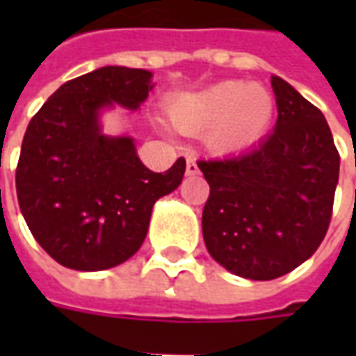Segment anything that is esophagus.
<instances>
[{
	"label": "esophagus",
	"mask_w": 356,
	"mask_h": 356,
	"mask_svg": "<svg viewBox=\"0 0 356 356\" xmlns=\"http://www.w3.org/2000/svg\"><path fill=\"white\" fill-rule=\"evenodd\" d=\"M198 173H200V170H198V163H196V160L188 158V160H186V175H188V177H193V175H198Z\"/></svg>",
	"instance_id": "esophagus-1"
}]
</instances>
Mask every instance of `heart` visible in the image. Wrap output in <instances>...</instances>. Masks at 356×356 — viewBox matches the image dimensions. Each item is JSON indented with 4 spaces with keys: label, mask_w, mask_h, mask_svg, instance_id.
<instances>
[{
    "label": "heart",
    "mask_w": 356,
    "mask_h": 356,
    "mask_svg": "<svg viewBox=\"0 0 356 356\" xmlns=\"http://www.w3.org/2000/svg\"><path fill=\"white\" fill-rule=\"evenodd\" d=\"M170 114L181 131H208L206 139L213 150L234 152L265 135L275 114V99L261 86L221 81L177 97Z\"/></svg>",
    "instance_id": "obj_1"
}]
</instances>
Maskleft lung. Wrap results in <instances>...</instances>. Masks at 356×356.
<instances>
[{"instance_id": "obj_1", "label": "left lung", "mask_w": 356, "mask_h": 356, "mask_svg": "<svg viewBox=\"0 0 356 356\" xmlns=\"http://www.w3.org/2000/svg\"><path fill=\"white\" fill-rule=\"evenodd\" d=\"M275 131L246 152L198 160L209 185L202 232L234 275L273 280L307 261L326 236L339 152L328 122L278 76Z\"/></svg>"}]
</instances>
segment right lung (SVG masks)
<instances>
[{
  "instance_id": "1",
  "label": "right lung",
  "mask_w": 356,
  "mask_h": 356,
  "mask_svg": "<svg viewBox=\"0 0 356 356\" xmlns=\"http://www.w3.org/2000/svg\"><path fill=\"white\" fill-rule=\"evenodd\" d=\"M152 74L102 66L66 81L30 120L17 165V198L38 244L63 267L104 270L127 261L147 236L152 206L173 193L185 158L154 173L131 137L101 133L114 102L137 110Z\"/></svg>"
}]
</instances>
